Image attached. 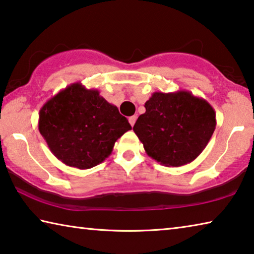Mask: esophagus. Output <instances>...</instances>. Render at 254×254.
Returning <instances> with one entry per match:
<instances>
[{
    "label": "esophagus",
    "mask_w": 254,
    "mask_h": 254,
    "mask_svg": "<svg viewBox=\"0 0 254 254\" xmlns=\"http://www.w3.org/2000/svg\"><path fill=\"white\" fill-rule=\"evenodd\" d=\"M135 121H136V117H134V115H133V117H130V118H128V122H130V124H131L132 127L134 126Z\"/></svg>",
    "instance_id": "esophagus-1"
}]
</instances>
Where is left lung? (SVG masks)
<instances>
[{
    "mask_svg": "<svg viewBox=\"0 0 254 254\" xmlns=\"http://www.w3.org/2000/svg\"><path fill=\"white\" fill-rule=\"evenodd\" d=\"M133 131L149 157L166 167H180L203 152L216 127L209 103L191 92H154Z\"/></svg>",
    "mask_w": 254,
    "mask_h": 254,
    "instance_id": "8db88e82",
    "label": "left lung"
}]
</instances>
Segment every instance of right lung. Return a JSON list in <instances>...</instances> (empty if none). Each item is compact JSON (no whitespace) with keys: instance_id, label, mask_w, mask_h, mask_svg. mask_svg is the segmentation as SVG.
I'll use <instances>...</instances> for the list:
<instances>
[{"instance_id":"1","label":"right lung","mask_w":254,"mask_h":254,"mask_svg":"<svg viewBox=\"0 0 254 254\" xmlns=\"http://www.w3.org/2000/svg\"><path fill=\"white\" fill-rule=\"evenodd\" d=\"M38 128L58 160L89 169L109 158L117 140L131 126L97 89L74 83L45 103Z\"/></svg>"}]
</instances>
